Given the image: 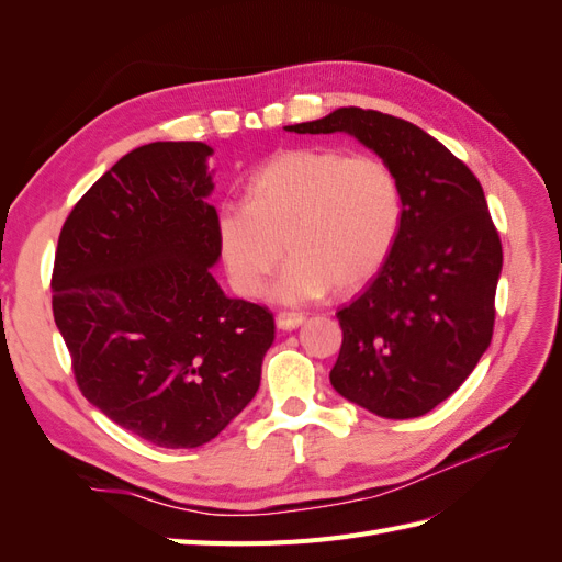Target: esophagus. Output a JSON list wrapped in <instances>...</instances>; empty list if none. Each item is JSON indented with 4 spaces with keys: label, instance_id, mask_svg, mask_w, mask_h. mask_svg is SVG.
I'll use <instances>...</instances> for the list:
<instances>
[{
    "label": "esophagus",
    "instance_id": "obj_1",
    "mask_svg": "<svg viewBox=\"0 0 562 562\" xmlns=\"http://www.w3.org/2000/svg\"><path fill=\"white\" fill-rule=\"evenodd\" d=\"M304 316L297 312H279L277 314V328L279 330H295L297 326H302Z\"/></svg>",
    "mask_w": 562,
    "mask_h": 562
}]
</instances>
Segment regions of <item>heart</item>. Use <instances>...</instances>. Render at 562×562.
I'll return each mask as SVG.
<instances>
[{
	"label": "heart",
	"instance_id": "heart-1",
	"mask_svg": "<svg viewBox=\"0 0 562 562\" xmlns=\"http://www.w3.org/2000/svg\"><path fill=\"white\" fill-rule=\"evenodd\" d=\"M401 182L370 151L330 147L283 149L255 171L244 203L215 215L220 255L234 291L258 297L285 250L293 252L274 283V300L307 302L356 291L394 248L401 227Z\"/></svg>",
	"mask_w": 562,
	"mask_h": 562
}]
</instances>
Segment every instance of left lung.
<instances>
[{"label": "left lung", "mask_w": 562, "mask_h": 562, "mask_svg": "<svg viewBox=\"0 0 562 562\" xmlns=\"http://www.w3.org/2000/svg\"><path fill=\"white\" fill-rule=\"evenodd\" d=\"M295 133L345 131L401 182L394 248L361 295L337 312L339 396L386 419L422 417L462 386L490 347L502 241L483 187L427 131L378 110L339 108Z\"/></svg>", "instance_id": "obj_1"}]
</instances>
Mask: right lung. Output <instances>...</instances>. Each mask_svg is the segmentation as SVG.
Segmentation results:
<instances>
[{
    "mask_svg": "<svg viewBox=\"0 0 562 562\" xmlns=\"http://www.w3.org/2000/svg\"><path fill=\"white\" fill-rule=\"evenodd\" d=\"M206 143H149L93 182L58 236L54 318L77 386L159 448H199L252 401L274 342L267 307L232 300Z\"/></svg>",
    "mask_w": 562,
    "mask_h": 562,
    "instance_id": "right-lung-1",
    "label": "right lung"
}]
</instances>
